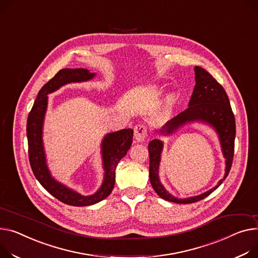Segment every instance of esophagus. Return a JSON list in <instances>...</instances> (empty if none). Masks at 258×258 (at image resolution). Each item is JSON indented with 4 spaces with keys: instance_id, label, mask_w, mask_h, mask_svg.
I'll list each match as a JSON object with an SVG mask.
<instances>
[{
    "instance_id": "34e87169",
    "label": "esophagus",
    "mask_w": 258,
    "mask_h": 258,
    "mask_svg": "<svg viewBox=\"0 0 258 258\" xmlns=\"http://www.w3.org/2000/svg\"><path fill=\"white\" fill-rule=\"evenodd\" d=\"M134 136L137 142H143L147 137V126L143 123H138L134 128Z\"/></svg>"
}]
</instances>
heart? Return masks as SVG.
Here are the masks:
<instances>
[{"label":"heart","mask_w":258,"mask_h":258,"mask_svg":"<svg viewBox=\"0 0 258 258\" xmlns=\"http://www.w3.org/2000/svg\"><path fill=\"white\" fill-rule=\"evenodd\" d=\"M172 100H173V97H172V96H171V97L169 98V101H172Z\"/></svg>","instance_id":"b5f03b06"}]
</instances>
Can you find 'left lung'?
Masks as SVG:
<instances>
[{
	"mask_svg": "<svg viewBox=\"0 0 258 258\" xmlns=\"http://www.w3.org/2000/svg\"><path fill=\"white\" fill-rule=\"evenodd\" d=\"M196 85L188 101V107L177 116L172 118L160 130L163 135L173 134L183 124L193 121H200L213 126L220 139L223 156L226 160V169L224 178L220 179L218 184L210 191L201 195L178 199L166 191L160 181L159 166L161 162V153L163 150V142L154 139L148 144L149 152V179L153 190L163 199L180 204L197 202L212 194L223 182L230 171L235 139V119L230 107V102L224 88L202 67L195 66Z\"/></svg>",
	"mask_w": 258,
	"mask_h": 258,
	"instance_id": "left-lung-1",
	"label": "left lung"
}]
</instances>
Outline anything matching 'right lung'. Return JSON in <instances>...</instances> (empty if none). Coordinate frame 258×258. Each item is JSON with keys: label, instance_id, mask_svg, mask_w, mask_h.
<instances>
[{"label": "right lung", "instance_id": "obj_1", "mask_svg": "<svg viewBox=\"0 0 258 258\" xmlns=\"http://www.w3.org/2000/svg\"><path fill=\"white\" fill-rule=\"evenodd\" d=\"M95 74L84 68H64L50 79L38 92L27 120V137L29 161L34 175L45 190L61 202L73 207H87L107 198L115 184V170L130 149L133 142L132 128H124L105 136L101 142V156L105 177L98 191L90 196H83L57 181L50 175L46 165L42 142L43 120L47 107V94L56 91L68 83L86 82L93 79Z\"/></svg>", "mask_w": 258, "mask_h": 258}]
</instances>
